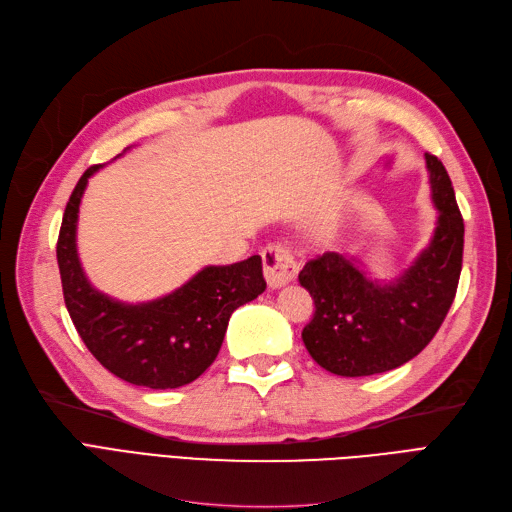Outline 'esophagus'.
<instances>
[{"label": "esophagus", "instance_id": "34e87169", "mask_svg": "<svg viewBox=\"0 0 512 512\" xmlns=\"http://www.w3.org/2000/svg\"><path fill=\"white\" fill-rule=\"evenodd\" d=\"M262 265H265V277L271 288H282L292 282L299 273L297 260L282 243H273L262 252Z\"/></svg>", "mask_w": 512, "mask_h": 512}]
</instances>
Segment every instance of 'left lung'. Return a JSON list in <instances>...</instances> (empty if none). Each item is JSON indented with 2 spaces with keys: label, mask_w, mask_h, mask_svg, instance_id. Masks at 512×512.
<instances>
[{
  "label": "left lung",
  "mask_w": 512,
  "mask_h": 512,
  "mask_svg": "<svg viewBox=\"0 0 512 512\" xmlns=\"http://www.w3.org/2000/svg\"><path fill=\"white\" fill-rule=\"evenodd\" d=\"M438 222L425 250L391 282L371 280L356 258L327 252L299 282L316 305L301 337L331 374L374 376L408 363L438 333L453 305L463 258V218L444 164L425 153Z\"/></svg>",
  "instance_id": "left-lung-1"
}]
</instances>
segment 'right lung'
<instances>
[{"label": "right lung", "mask_w": 512, "mask_h": 512, "mask_svg": "<svg viewBox=\"0 0 512 512\" xmlns=\"http://www.w3.org/2000/svg\"><path fill=\"white\" fill-rule=\"evenodd\" d=\"M87 168L66 205L57 239L64 301L89 352L117 378L147 389H177L194 382L218 356L237 307L265 292L260 256L226 267H205L166 297L121 303L89 284L76 252V222Z\"/></svg>", "instance_id": "add662e5"}]
</instances>
